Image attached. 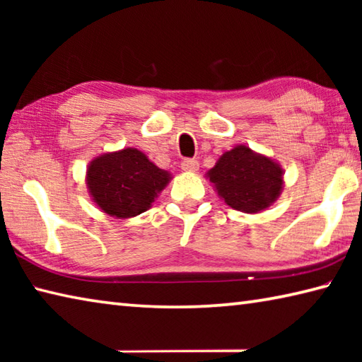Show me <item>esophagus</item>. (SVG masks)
I'll list each match as a JSON object with an SVG mask.
<instances>
[{"instance_id": "34e87169", "label": "esophagus", "mask_w": 362, "mask_h": 362, "mask_svg": "<svg viewBox=\"0 0 362 362\" xmlns=\"http://www.w3.org/2000/svg\"><path fill=\"white\" fill-rule=\"evenodd\" d=\"M180 168L183 170H187V173H196V170L199 169V163L193 158H187V159H183V161H182Z\"/></svg>"}]
</instances>
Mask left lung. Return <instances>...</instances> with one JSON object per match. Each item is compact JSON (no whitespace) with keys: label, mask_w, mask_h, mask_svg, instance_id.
Wrapping results in <instances>:
<instances>
[{"label":"left lung","mask_w":362,"mask_h":362,"mask_svg":"<svg viewBox=\"0 0 362 362\" xmlns=\"http://www.w3.org/2000/svg\"><path fill=\"white\" fill-rule=\"evenodd\" d=\"M207 175L225 203L241 212L265 209L283 188L278 164L243 145L226 151Z\"/></svg>","instance_id":"8db88e82"}]
</instances>
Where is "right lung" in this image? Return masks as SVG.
I'll list each match as a JSON object with an SVG mask.
<instances>
[{
  "mask_svg": "<svg viewBox=\"0 0 362 362\" xmlns=\"http://www.w3.org/2000/svg\"><path fill=\"white\" fill-rule=\"evenodd\" d=\"M169 179L166 170L136 148L107 153L88 169V187L97 206L119 218L145 212Z\"/></svg>",
  "mask_w": 362,
  "mask_h": 362,
  "instance_id": "1",
  "label": "right lung"
}]
</instances>
